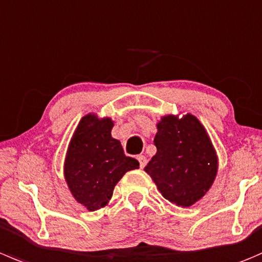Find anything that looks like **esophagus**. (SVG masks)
Segmentation results:
<instances>
[{
    "label": "esophagus",
    "instance_id": "34e87169",
    "mask_svg": "<svg viewBox=\"0 0 262 262\" xmlns=\"http://www.w3.org/2000/svg\"><path fill=\"white\" fill-rule=\"evenodd\" d=\"M137 159H138V161H139V166H141V167L146 166V164H147V157L146 156H143V155H139Z\"/></svg>",
    "mask_w": 262,
    "mask_h": 262
}]
</instances>
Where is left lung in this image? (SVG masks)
Returning <instances> with one entry per match:
<instances>
[{"mask_svg":"<svg viewBox=\"0 0 262 262\" xmlns=\"http://www.w3.org/2000/svg\"><path fill=\"white\" fill-rule=\"evenodd\" d=\"M154 143L157 152L144 167L167 201L189 207L201 200L214 183L217 156L206 129L187 114L161 118Z\"/></svg>","mask_w":262,"mask_h":262,"instance_id":"obj_1","label":"left lung"}]
</instances>
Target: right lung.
Returning <instances> with one entry per match:
<instances>
[{
  "instance_id": "obj_1",
  "label": "right lung",
  "mask_w": 262,
  "mask_h": 262,
  "mask_svg": "<svg viewBox=\"0 0 262 262\" xmlns=\"http://www.w3.org/2000/svg\"><path fill=\"white\" fill-rule=\"evenodd\" d=\"M114 121L95 114L83 116L69 143L63 175L70 192L90 211L106 206L116 183L139 162L124 154L120 142L111 137Z\"/></svg>"
}]
</instances>
